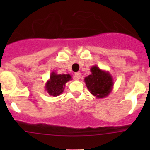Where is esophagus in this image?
<instances>
[{
  "label": "esophagus",
  "mask_w": 150,
  "mask_h": 150,
  "mask_svg": "<svg viewBox=\"0 0 150 150\" xmlns=\"http://www.w3.org/2000/svg\"><path fill=\"white\" fill-rule=\"evenodd\" d=\"M81 77V74L80 73H75L74 74V79H76V80H79Z\"/></svg>",
  "instance_id": "34e87169"
}]
</instances>
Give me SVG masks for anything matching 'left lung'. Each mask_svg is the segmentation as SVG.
<instances>
[{
  "label": "left lung",
  "instance_id": "1",
  "mask_svg": "<svg viewBox=\"0 0 150 150\" xmlns=\"http://www.w3.org/2000/svg\"><path fill=\"white\" fill-rule=\"evenodd\" d=\"M91 74L84 81L90 93L97 98H104L110 94L113 88V79L108 71L94 65L90 69Z\"/></svg>",
  "mask_w": 150,
  "mask_h": 150
}]
</instances>
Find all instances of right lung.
Listing matches in <instances>:
<instances>
[{
	"label": "right lung",
	"mask_w": 150,
	"mask_h": 150,
	"mask_svg": "<svg viewBox=\"0 0 150 150\" xmlns=\"http://www.w3.org/2000/svg\"><path fill=\"white\" fill-rule=\"evenodd\" d=\"M70 74H58L55 72H52L50 79L47 80L45 85V89L50 95L57 97L60 95L64 90L65 84L71 80Z\"/></svg>",
	"instance_id": "1"
}]
</instances>
